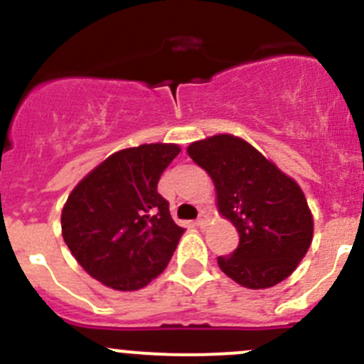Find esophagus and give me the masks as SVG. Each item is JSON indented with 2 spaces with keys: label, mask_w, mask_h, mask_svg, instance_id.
<instances>
[{
  "label": "esophagus",
  "mask_w": 364,
  "mask_h": 364,
  "mask_svg": "<svg viewBox=\"0 0 364 364\" xmlns=\"http://www.w3.org/2000/svg\"><path fill=\"white\" fill-rule=\"evenodd\" d=\"M207 223H209V214H207V213H202V214H200L198 220H196V225H198V227L202 228V227H205Z\"/></svg>",
  "instance_id": "34e87169"
}]
</instances>
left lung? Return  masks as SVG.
I'll list each match as a JSON object with an SVG mask.
<instances>
[{"mask_svg":"<svg viewBox=\"0 0 364 364\" xmlns=\"http://www.w3.org/2000/svg\"><path fill=\"white\" fill-rule=\"evenodd\" d=\"M188 155L210 176L218 213L240 234L234 254L218 257L221 272L248 289L288 279L309 250L314 230L296 180L232 134L195 141Z\"/></svg>","mask_w":364,"mask_h":364,"instance_id":"8db88e82","label":"left lung"}]
</instances>
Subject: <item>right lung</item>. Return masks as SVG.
<instances>
[{
  "instance_id": "obj_1",
  "label": "right lung",
  "mask_w": 364,
  "mask_h": 364,
  "mask_svg": "<svg viewBox=\"0 0 364 364\" xmlns=\"http://www.w3.org/2000/svg\"><path fill=\"white\" fill-rule=\"evenodd\" d=\"M178 144L151 143L109 155L73 188L62 207V237L103 286L136 291L168 266L184 228L157 193Z\"/></svg>"
}]
</instances>
